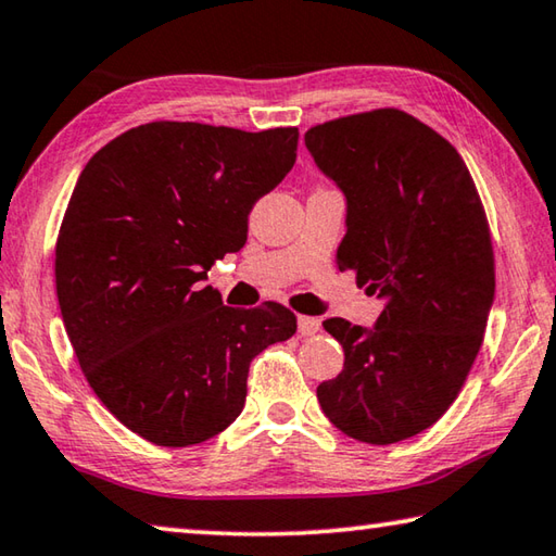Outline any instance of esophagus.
Wrapping results in <instances>:
<instances>
[{
	"label": "esophagus",
	"instance_id": "obj_1",
	"mask_svg": "<svg viewBox=\"0 0 556 556\" xmlns=\"http://www.w3.org/2000/svg\"><path fill=\"white\" fill-rule=\"evenodd\" d=\"M319 327H323V323H319L317 317H307V315H300L298 317V332L300 337H313L319 332Z\"/></svg>",
	"mask_w": 556,
	"mask_h": 556
}]
</instances>
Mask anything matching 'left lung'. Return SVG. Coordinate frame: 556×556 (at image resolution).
<instances>
[{
    "label": "left lung",
    "instance_id": "obj_1",
    "mask_svg": "<svg viewBox=\"0 0 556 556\" xmlns=\"http://www.w3.org/2000/svg\"><path fill=\"white\" fill-rule=\"evenodd\" d=\"M305 146L346 198L339 270L386 300L371 329L325 319L344 368L317 386L337 430L395 444L450 410L483 344L495 293L489 219L454 146L401 110L313 126Z\"/></svg>",
    "mask_w": 556,
    "mask_h": 556
}]
</instances>
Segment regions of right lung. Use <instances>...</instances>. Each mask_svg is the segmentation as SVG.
Masks as SVG:
<instances>
[{"label":"right lung","mask_w":556,"mask_h":556,"mask_svg":"<svg viewBox=\"0 0 556 556\" xmlns=\"http://www.w3.org/2000/svg\"><path fill=\"white\" fill-rule=\"evenodd\" d=\"M295 126L151 122L97 151L55 241L58 305L87 383L124 427L192 446L237 420L253 356L295 334L286 305L202 286L295 163Z\"/></svg>","instance_id":"add662e5"}]
</instances>
